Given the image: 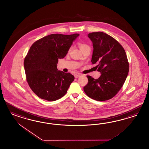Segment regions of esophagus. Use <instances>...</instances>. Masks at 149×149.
<instances>
[{
  "label": "esophagus",
  "instance_id": "obj_1",
  "mask_svg": "<svg viewBox=\"0 0 149 149\" xmlns=\"http://www.w3.org/2000/svg\"><path fill=\"white\" fill-rule=\"evenodd\" d=\"M75 78H78V77H81V74L80 73H77L76 74H75Z\"/></svg>",
  "mask_w": 149,
  "mask_h": 149
}]
</instances>
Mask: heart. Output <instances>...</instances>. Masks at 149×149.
Instances as JSON below:
<instances>
[{
    "label": "heart",
    "instance_id": "obj_1",
    "mask_svg": "<svg viewBox=\"0 0 149 149\" xmlns=\"http://www.w3.org/2000/svg\"><path fill=\"white\" fill-rule=\"evenodd\" d=\"M78 44H79V47H80V48L81 50H84L87 47H89L88 45L86 44V43H84V42H79Z\"/></svg>",
    "mask_w": 149,
    "mask_h": 149
}]
</instances>
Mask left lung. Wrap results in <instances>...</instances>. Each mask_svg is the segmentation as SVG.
Returning a JSON list of instances; mask_svg holds the SVG:
<instances>
[{"label": "left lung", "mask_w": 149, "mask_h": 149, "mask_svg": "<svg viewBox=\"0 0 149 149\" xmlns=\"http://www.w3.org/2000/svg\"><path fill=\"white\" fill-rule=\"evenodd\" d=\"M88 36L93 43L91 62L101 73L98 79L87 75L84 87L87 95L97 101L111 99L122 88L129 72L126 52L116 39L102 32H92Z\"/></svg>", "instance_id": "left-lung-1"}]
</instances>
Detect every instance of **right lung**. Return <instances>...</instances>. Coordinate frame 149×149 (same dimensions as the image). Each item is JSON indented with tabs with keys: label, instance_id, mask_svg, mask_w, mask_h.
I'll return each mask as SVG.
<instances>
[{
	"label": "right lung",
	"instance_id": "add662e5",
	"mask_svg": "<svg viewBox=\"0 0 149 149\" xmlns=\"http://www.w3.org/2000/svg\"><path fill=\"white\" fill-rule=\"evenodd\" d=\"M79 34H52L33 44L24 61L27 82L41 99L54 101L66 94L74 77L58 70V59L63 58Z\"/></svg>",
	"mask_w": 149,
	"mask_h": 149
}]
</instances>
